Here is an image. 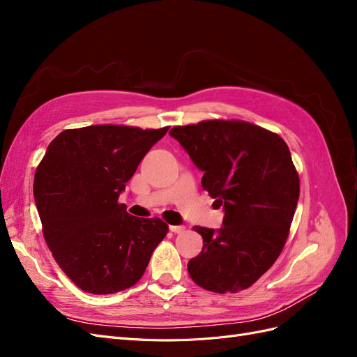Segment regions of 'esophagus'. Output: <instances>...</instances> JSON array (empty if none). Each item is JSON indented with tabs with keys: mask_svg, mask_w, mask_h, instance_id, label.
<instances>
[{
	"mask_svg": "<svg viewBox=\"0 0 357 357\" xmlns=\"http://www.w3.org/2000/svg\"><path fill=\"white\" fill-rule=\"evenodd\" d=\"M185 226H177V225H171L169 226V231L171 232H174V234H181V232H185Z\"/></svg>",
	"mask_w": 357,
	"mask_h": 357,
	"instance_id": "esophagus-1",
	"label": "esophagus"
}]
</instances>
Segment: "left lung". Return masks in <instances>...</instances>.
<instances>
[{"mask_svg":"<svg viewBox=\"0 0 357 357\" xmlns=\"http://www.w3.org/2000/svg\"><path fill=\"white\" fill-rule=\"evenodd\" d=\"M202 172V188L225 211L220 229L195 226L201 253L190 278L215 294L250 287L282 253L299 199L284 139L241 121H204L169 131Z\"/></svg>","mask_w":357,"mask_h":357,"instance_id":"obj_1","label":"left lung"}]
</instances>
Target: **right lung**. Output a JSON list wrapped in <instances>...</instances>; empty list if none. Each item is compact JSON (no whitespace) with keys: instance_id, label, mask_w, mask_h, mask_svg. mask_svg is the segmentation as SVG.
Instances as JSON below:
<instances>
[{"instance_id":"1","label":"right lung","mask_w":357,"mask_h":357,"mask_svg":"<svg viewBox=\"0 0 357 357\" xmlns=\"http://www.w3.org/2000/svg\"><path fill=\"white\" fill-rule=\"evenodd\" d=\"M168 131L92 125L62 131L34 177L43 235L73 283L93 295L116 294L144 274L168 225L119 204L125 183Z\"/></svg>"}]
</instances>
